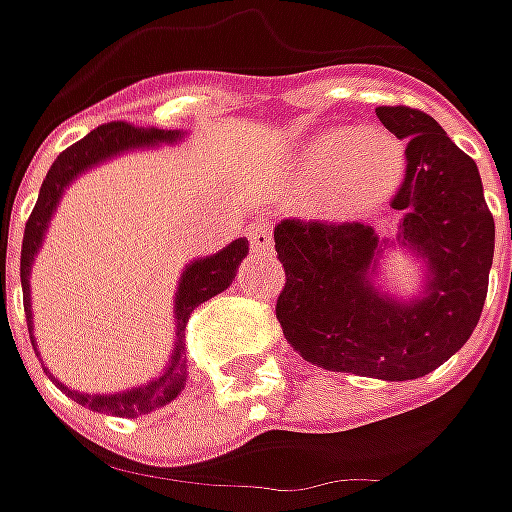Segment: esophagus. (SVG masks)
Here are the masks:
<instances>
[{"instance_id":"1","label":"esophagus","mask_w":512,"mask_h":512,"mask_svg":"<svg viewBox=\"0 0 512 512\" xmlns=\"http://www.w3.org/2000/svg\"><path fill=\"white\" fill-rule=\"evenodd\" d=\"M247 242L253 250H270L273 247V233H270V225H267L265 219H259V222H253L250 230H247Z\"/></svg>"}]
</instances>
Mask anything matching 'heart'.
Wrapping results in <instances>:
<instances>
[{
	"instance_id": "obj_1",
	"label": "heart",
	"mask_w": 512,
	"mask_h": 512,
	"mask_svg": "<svg viewBox=\"0 0 512 512\" xmlns=\"http://www.w3.org/2000/svg\"><path fill=\"white\" fill-rule=\"evenodd\" d=\"M307 170L353 202H376L402 170V148L379 130H330L307 150Z\"/></svg>"
}]
</instances>
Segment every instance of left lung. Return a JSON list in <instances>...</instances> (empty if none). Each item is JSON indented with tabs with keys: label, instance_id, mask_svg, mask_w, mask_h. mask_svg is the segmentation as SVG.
Returning <instances> with one entry per match:
<instances>
[{
	"label": "left lung",
	"instance_id": "obj_1",
	"mask_svg": "<svg viewBox=\"0 0 512 512\" xmlns=\"http://www.w3.org/2000/svg\"><path fill=\"white\" fill-rule=\"evenodd\" d=\"M376 116L407 139L404 179L390 207L402 216L404 245L427 259V290L413 305L376 293L367 282L379 256L373 227L285 219L273 230L285 267L276 319L310 364L407 382L447 362L479 325L496 225L476 162L433 116L407 105H382Z\"/></svg>",
	"mask_w": 512,
	"mask_h": 512
}]
</instances>
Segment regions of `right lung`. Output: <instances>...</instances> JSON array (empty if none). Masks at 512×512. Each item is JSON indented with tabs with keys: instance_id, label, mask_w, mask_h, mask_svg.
Here are the masks:
<instances>
[{
	"instance_id": "1",
	"label": "right lung",
	"mask_w": 512,
	"mask_h": 512,
	"mask_svg": "<svg viewBox=\"0 0 512 512\" xmlns=\"http://www.w3.org/2000/svg\"><path fill=\"white\" fill-rule=\"evenodd\" d=\"M176 133H165V130H145L130 125V122H108V125H99L96 130H90L85 139H79L76 145H70L68 150H62L56 156V162L50 165L48 176L42 182V190H39V199H36V207L25 222V239H22V296H25V316H28V330H30V262H33V253L42 245V233L48 227L50 213L59 202L62 190L68 187V182L73 176H79L82 170L108 159L119 150L136 148V145H153L159 139H173ZM247 256V242L245 239H236L230 242L225 250H219L216 256H207V259H199L193 265L187 267L182 282H179V296H176V356H173V364L168 370L150 382L148 387H139V390H130V393H116V396H82V393H73L68 387H62L68 393L73 402H79L88 410H96V413H110V416H122V419H136L142 413H150L162 404L173 402L182 387H185V327L190 313L196 307L213 299L216 293H222L225 287H230V282L236 279V270L242 265V259Z\"/></svg>"
}]
</instances>
